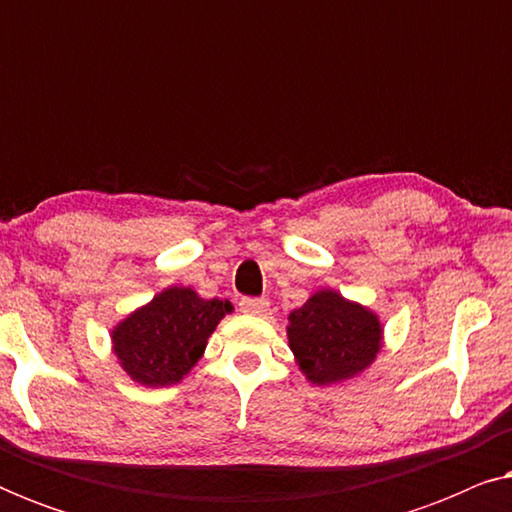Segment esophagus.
I'll list each match as a JSON object with an SVG mask.
<instances>
[{"instance_id":"esophagus-1","label":"esophagus","mask_w":512,"mask_h":512,"mask_svg":"<svg viewBox=\"0 0 512 512\" xmlns=\"http://www.w3.org/2000/svg\"><path fill=\"white\" fill-rule=\"evenodd\" d=\"M240 310L244 314H254V317H263L270 310V300L268 298H242L240 300Z\"/></svg>"}]
</instances>
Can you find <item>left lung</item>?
<instances>
[{
  "mask_svg": "<svg viewBox=\"0 0 512 512\" xmlns=\"http://www.w3.org/2000/svg\"><path fill=\"white\" fill-rule=\"evenodd\" d=\"M286 338L305 380L331 387L373 366L382 352L384 326L370 307L335 289H319L289 312Z\"/></svg>",
  "mask_w": 512,
  "mask_h": 512,
  "instance_id": "obj_1",
  "label": "left lung"
}]
</instances>
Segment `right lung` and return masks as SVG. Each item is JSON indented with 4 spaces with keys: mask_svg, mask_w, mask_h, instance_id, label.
<instances>
[{
    "mask_svg": "<svg viewBox=\"0 0 512 512\" xmlns=\"http://www.w3.org/2000/svg\"><path fill=\"white\" fill-rule=\"evenodd\" d=\"M235 307L202 298L191 286H167L111 328V352L132 382L172 387L205 354L209 335Z\"/></svg>",
    "mask_w": 512,
    "mask_h": 512,
    "instance_id": "add662e5",
    "label": "right lung"
}]
</instances>
